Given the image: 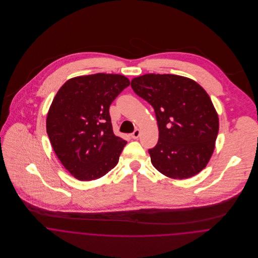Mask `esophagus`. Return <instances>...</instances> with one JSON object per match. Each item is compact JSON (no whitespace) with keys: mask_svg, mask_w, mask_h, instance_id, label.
Wrapping results in <instances>:
<instances>
[{"mask_svg":"<svg viewBox=\"0 0 258 258\" xmlns=\"http://www.w3.org/2000/svg\"><path fill=\"white\" fill-rule=\"evenodd\" d=\"M139 136H140V130H139V129H136V130L131 134V138H132V139H137Z\"/></svg>","mask_w":258,"mask_h":258,"instance_id":"esophagus-1","label":"esophagus"}]
</instances>
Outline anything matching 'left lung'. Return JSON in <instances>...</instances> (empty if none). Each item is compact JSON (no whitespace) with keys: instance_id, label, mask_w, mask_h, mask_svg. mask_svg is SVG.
<instances>
[{"instance_id":"8db88e82","label":"left lung","mask_w":258,"mask_h":258,"mask_svg":"<svg viewBox=\"0 0 258 258\" xmlns=\"http://www.w3.org/2000/svg\"><path fill=\"white\" fill-rule=\"evenodd\" d=\"M131 87L156 114L159 140L149 149L153 166L172 179L199 174L213 155L219 133V116L206 90L174 74L138 76Z\"/></svg>"}]
</instances>
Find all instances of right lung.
Returning <instances> with one entry per match:
<instances>
[{
  "label": "right lung",
  "mask_w": 258,
  "mask_h": 258,
  "mask_svg": "<svg viewBox=\"0 0 258 258\" xmlns=\"http://www.w3.org/2000/svg\"><path fill=\"white\" fill-rule=\"evenodd\" d=\"M130 81L121 74H96L68 80L54 96L46 133L63 167L79 181L112 170L126 141L115 136L109 107Z\"/></svg>",
  "instance_id": "add662e5"
}]
</instances>
